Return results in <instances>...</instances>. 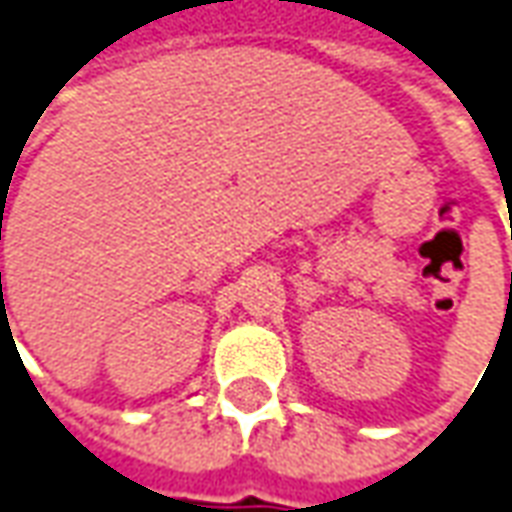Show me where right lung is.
Segmentation results:
<instances>
[{"label":"right lung","instance_id":"obj_1","mask_svg":"<svg viewBox=\"0 0 512 512\" xmlns=\"http://www.w3.org/2000/svg\"><path fill=\"white\" fill-rule=\"evenodd\" d=\"M0 277H2V271H0ZM0 288H2V283H0Z\"/></svg>","mask_w":512,"mask_h":512}]
</instances>
